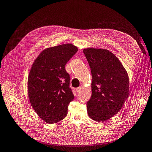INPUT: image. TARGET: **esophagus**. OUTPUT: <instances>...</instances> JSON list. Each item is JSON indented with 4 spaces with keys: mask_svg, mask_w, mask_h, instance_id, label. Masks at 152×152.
Masks as SVG:
<instances>
[{
    "mask_svg": "<svg viewBox=\"0 0 152 152\" xmlns=\"http://www.w3.org/2000/svg\"><path fill=\"white\" fill-rule=\"evenodd\" d=\"M82 88H83V87H82V86H79V87H77V88H76V92H81V91L82 90Z\"/></svg>",
    "mask_w": 152,
    "mask_h": 152,
    "instance_id": "1",
    "label": "esophagus"
}]
</instances>
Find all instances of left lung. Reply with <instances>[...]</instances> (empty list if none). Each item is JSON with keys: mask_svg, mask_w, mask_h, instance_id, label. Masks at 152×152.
I'll return each mask as SVG.
<instances>
[{"mask_svg": "<svg viewBox=\"0 0 152 152\" xmlns=\"http://www.w3.org/2000/svg\"><path fill=\"white\" fill-rule=\"evenodd\" d=\"M83 51L92 76V96L86 103L88 115L95 121L104 122L120 111L129 97L128 74L109 50L87 48Z\"/></svg>", "mask_w": 152, "mask_h": 152, "instance_id": "left-lung-1", "label": "left lung"}]
</instances>
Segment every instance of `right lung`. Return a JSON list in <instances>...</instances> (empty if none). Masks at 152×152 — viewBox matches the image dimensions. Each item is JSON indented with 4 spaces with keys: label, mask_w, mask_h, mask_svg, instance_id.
I'll return each mask as SVG.
<instances>
[{
    "label": "right lung",
    "mask_w": 152,
    "mask_h": 152,
    "mask_svg": "<svg viewBox=\"0 0 152 152\" xmlns=\"http://www.w3.org/2000/svg\"><path fill=\"white\" fill-rule=\"evenodd\" d=\"M77 50L69 43L48 48L38 55L30 69L27 82L29 101L38 116L48 124L63 120L75 97L65 66Z\"/></svg>",
    "instance_id": "obj_1"
}]
</instances>
